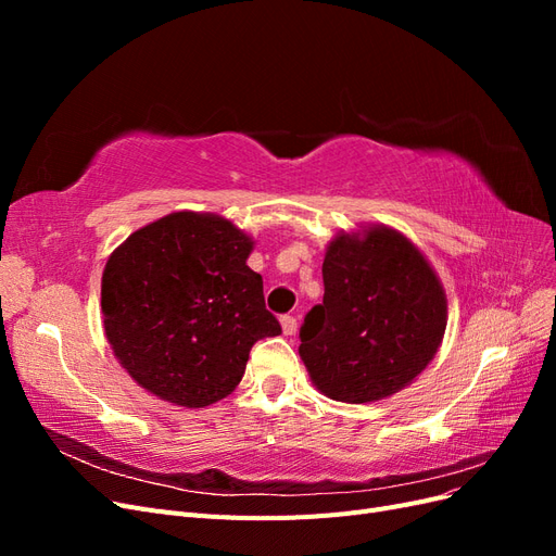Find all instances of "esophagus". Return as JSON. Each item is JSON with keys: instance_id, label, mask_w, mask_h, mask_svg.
<instances>
[{"instance_id": "1", "label": "esophagus", "mask_w": 556, "mask_h": 556, "mask_svg": "<svg viewBox=\"0 0 556 556\" xmlns=\"http://www.w3.org/2000/svg\"><path fill=\"white\" fill-rule=\"evenodd\" d=\"M280 327H282V333H285V336L296 333V317L282 315V317H280Z\"/></svg>"}]
</instances>
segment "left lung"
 I'll return each mask as SVG.
<instances>
[{
  "label": "left lung",
  "instance_id": "left-lung-1",
  "mask_svg": "<svg viewBox=\"0 0 556 556\" xmlns=\"http://www.w3.org/2000/svg\"><path fill=\"white\" fill-rule=\"evenodd\" d=\"M323 278V304L299 331L313 384L343 403H371L408 387L447 327L443 282L422 250L387 225L339 231Z\"/></svg>",
  "mask_w": 556,
  "mask_h": 556
}]
</instances>
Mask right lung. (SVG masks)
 I'll return each mask as SVG.
<instances>
[{"label":"right lung","instance_id":"1","mask_svg":"<svg viewBox=\"0 0 556 556\" xmlns=\"http://www.w3.org/2000/svg\"><path fill=\"white\" fill-rule=\"evenodd\" d=\"M252 241L215 213L176 211L117 245L102 276L104 333L125 371L162 401L204 408L237 390L250 348L278 336Z\"/></svg>","mask_w":556,"mask_h":556}]
</instances>
